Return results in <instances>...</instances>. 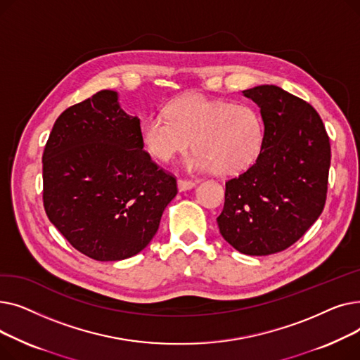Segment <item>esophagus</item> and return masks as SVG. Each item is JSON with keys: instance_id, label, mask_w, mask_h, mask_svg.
I'll use <instances>...</instances> for the list:
<instances>
[{"instance_id": "obj_1", "label": "esophagus", "mask_w": 360, "mask_h": 360, "mask_svg": "<svg viewBox=\"0 0 360 360\" xmlns=\"http://www.w3.org/2000/svg\"><path fill=\"white\" fill-rule=\"evenodd\" d=\"M195 181H191V179H184V178H179L178 179V190L179 191H186V190H191V188L195 186Z\"/></svg>"}]
</instances>
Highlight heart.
I'll use <instances>...</instances> for the list:
<instances>
[{"instance_id": "obj_1", "label": "heart", "mask_w": 360, "mask_h": 360, "mask_svg": "<svg viewBox=\"0 0 360 360\" xmlns=\"http://www.w3.org/2000/svg\"><path fill=\"white\" fill-rule=\"evenodd\" d=\"M140 137L148 153L169 162L178 153L195 148L186 166L217 175H235L250 167L266 140L261 113L250 105L212 101L188 94L166 108V113L143 118Z\"/></svg>"}]
</instances>
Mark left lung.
<instances>
[{
    "label": "left lung",
    "mask_w": 360,
    "mask_h": 360,
    "mask_svg": "<svg viewBox=\"0 0 360 360\" xmlns=\"http://www.w3.org/2000/svg\"><path fill=\"white\" fill-rule=\"evenodd\" d=\"M261 112L266 140L255 163L226 181L217 224L247 255H270L299 240L323 213L331 160L318 112L277 86L243 90Z\"/></svg>",
    "instance_id": "8db88e82"
}]
</instances>
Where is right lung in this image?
<instances>
[{
    "instance_id": "obj_1",
    "label": "right lung",
    "mask_w": 360,
    "mask_h": 360,
    "mask_svg": "<svg viewBox=\"0 0 360 360\" xmlns=\"http://www.w3.org/2000/svg\"><path fill=\"white\" fill-rule=\"evenodd\" d=\"M140 120L102 90L65 109L42 156L44 207L72 247L96 261L144 250L159 229L176 178L151 160Z\"/></svg>"
}]
</instances>
